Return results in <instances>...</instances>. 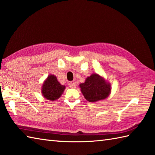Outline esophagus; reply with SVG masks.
<instances>
[{"label":"esophagus","instance_id":"obj_1","mask_svg":"<svg viewBox=\"0 0 155 155\" xmlns=\"http://www.w3.org/2000/svg\"><path fill=\"white\" fill-rule=\"evenodd\" d=\"M69 86L71 88H75L76 87V83L75 82H70V83H69Z\"/></svg>","mask_w":155,"mask_h":155}]
</instances>
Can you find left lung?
Returning <instances> with one entry per match:
<instances>
[{
  "label": "left lung",
  "instance_id": "1",
  "mask_svg": "<svg viewBox=\"0 0 155 155\" xmlns=\"http://www.w3.org/2000/svg\"><path fill=\"white\" fill-rule=\"evenodd\" d=\"M79 86L85 98L90 102H97L106 100L112 90L110 82L96 73L87 77L84 83H81Z\"/></svg>",
  "mask_w": 155,
  "mask_h": 155
}]
</instances>
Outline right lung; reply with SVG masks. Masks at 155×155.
Masks as SVG:
<instances>
[{
    "label": "right lung",
    "instance_id": "1",
    "mask_svg": "<svg viewBox=\"0 0 155 155\" xmlns=\"http://www.w3.org/2000/svg\"><path fill=\"white\" fill-rule=\"evenodd\" d=\"M65 86L61 85L55 75L50 74L43 82L41 94L44 98L50 101H55L61 96Z\"/></svg>",
    "mask_w": 155,
    "mask_h": 155
}]
</instances>
